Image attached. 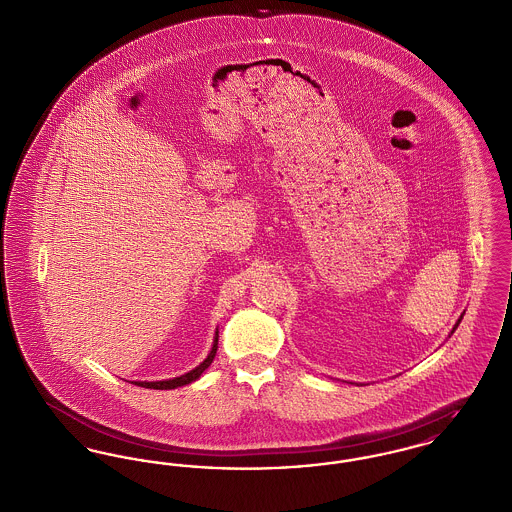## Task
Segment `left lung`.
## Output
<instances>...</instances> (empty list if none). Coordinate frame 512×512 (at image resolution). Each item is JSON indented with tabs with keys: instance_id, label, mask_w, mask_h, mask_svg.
<instances>
[{
	"instance_id": "obj_1",
	"label": "left lung",
	"mask_w": 512,
	"mask_h": 512,
	"mask_svg": "<svg viewBox=\"0 0 512 512\" xmlns=\"http://www.w3.org/2000/svg\"><path fill=\"white\" fill-rule=\"evenodd\" d=\"M460 320H462V318H460ZM460 320H458V322H456V326H454V330H456V328H458V324H460ZM454 330H452V332H454Z\"/></svg>"
}]
</instances>
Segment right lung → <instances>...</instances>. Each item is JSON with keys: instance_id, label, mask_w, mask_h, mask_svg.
Instances as JSON below:
<instances>
[{"instance_id": "add662e5", "label": "right lung", "mask_w": 512, "mask_h": 512, "mask_svg": "<svg viewBox=\"0 0 512 512\" xmlns=\"http://www.w3.org/2000/svg\"><path fill=\"white\" fill-rule=\"evenodd\" d=\"M215 353H217V334H215V341H213V347H211V351H209L207 359H205L202 365H198L194 371H190V373H186V375L176 376V378H171V380H159V382H136V384L137 386H143V388H153V390H172V388H178V386L190 384V382H194L196 378H200L205 369L211 365V361H213Z\"/></svg>"}]
</instances>
